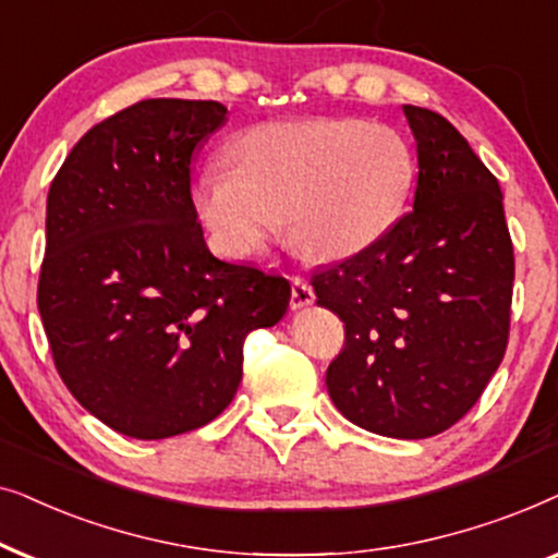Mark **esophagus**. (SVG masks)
Instances as JSON below:
<instances>
[{
    "instance_id": "1",
    "label": "esophagus",
    "mask_w": 558,
    "mask_h": 558,
    "mask_svg": "<svg viewBox=\"0 0 558 558\" xmlns=\"http://www.w3.org/2000/svg\"><path fill=\"white\" fill-rule=\"evenodd\" d=\"M314 288H311L306 280L301 278H293V286H291V308L299 311V308H306L314 303Z\"/></svg>"
}]
</instances>
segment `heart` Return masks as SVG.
I'll return each instance as SVG.
<instances>
[{
	"label": "heart",
	"mask_w": 558,
	"mask_h": 558,
	"mask_svg": "<svg viewBox=\"0 0 558 558\" xmlns=\"http://www.w3.org/2000/svg\"><path fill=\"white\" fill-rule=\"evenodd\" d=\"M232 162H209L193 202L234 257L263 252L288 211L316 257L360 255L403 217L415 170L396 130L362 119L257 124L234 143Z\"/></svg>",
	"instance_id": "obj_1"
}]
</instances>
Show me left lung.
<instances>
[{"label":"left lung","instance_id":"left-lung-1","mask_svg":"<svg viewBox=\"0 0 558 558\" xmlns=\"http://www.w3.org/2000/svg\"><path fill=\"white\" fill-rule=\"evenodd\" d=\"M403 111L418 153L413 211L311 286L344 322V349L326 369L339 413L390 439H428L500 367L515 259L497 178L441 114Z\"/></svg>","mask_w":558,"mask_h":558}]
</instances>
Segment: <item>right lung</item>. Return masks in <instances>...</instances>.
Returning a JSON list of instances; mask_svg holds the SVG:
<instances>
[{"mask_svg": "<svg viewBox=\"0 0 558 558\" xmlns=\"http://www.w3.org/2000/svg\"><path fill=\"white\" fill-rule=\"evenodd\" d=\"M219 101L145 99L86 132L50 183L37 308L71 396L132 439L202 428L232 403L242 341L291 283L214 257L191 198Z\"/></svg>", "mask_w": 558, "mask_h": 558, "instance_id": "right-lung-1", "label": "right lung"}]
</instances>
